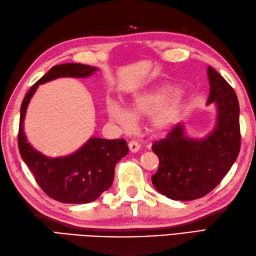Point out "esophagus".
I'll use <instances>...</instances> for the list:
<instances>
[{
  "instance_id": "obj_1",
  "label": "esophagus",
  "mask_w": 256,
  "mask_h": 256,
  "mask_svg": "<svg viewBox=\"0 0 256 256\" xmlns=\"http://www.w3.org/2000/svg\"><path fill=\"white\" fill-rule=\"evenodd\" d=\"M128 146H129V150H130V152H132V153L138 152L140 150V144L136 141H130L128 143Z\"/></svg>"
}]
</instances>
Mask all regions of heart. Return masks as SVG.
I'll return each instance as SVG.
<instances>
[{
    "label": "heart",
    "mask_w": 256,
    "mask_h": 256,
    "mask_svg": "<svg viewBox=\"0 0 256 256\" xmlns=\"http://www.w3.org/2000/svg\"><path fill=\"white\" fill-rule=\"evenodd\" d=\"M177 90L172 86H163L158 90L142 93L132 98L129 110L115 101L108 102V113L113 122L128 128L134 124V118L153 115L152 124L155 129L164 130L175 124L182 112V101L176 94Z\"/></svg>",
    "instance_id": "obj_1"
}]
</instances>
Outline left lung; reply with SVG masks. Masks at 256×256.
Masks as SVG:
<instances>
[{
  "instance_id": "1",
  "label": "left lung",
  "mask_w": 256,
  "mask_h": 256,
  "mask_svg": "<svg viewBox=\"0 0 256 256\" xmlns=\"http://www.w3.org/2000/svg\"><path fill=\"white\" fill-rule=\"evenodd\" d=\"M208 104L215 103L217 108L213 132L203 139H191L184 134V124H177L152 146L160 160L153 186L172 200L191 201L206 196L227 175L240 151L238 98L213 67L208 66Z\"/></svg>"
}]
</instances>
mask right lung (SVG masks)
<instances>
[{
    "label": "right lung",
    "instance_id": "obj_1",
    "mask_svg": "<svg viewBox=\"0 0 256 256\" xmlns=\"http://www.w3.org/2000/svg\"><path fill=\"white\" fill-rule=\"evenodd\" d=\"M98 68L66 63L53 66L31 86L20 108L18 148L36 182L46 194L62 203L84 204L96 201L110 188L115 166L129 152L126 140L90 138L78 151L64 158H48L36 151L24 136V120L30 98L39 84L60 77H88Z\"/></svg>",
    "mask_w": 256,
    "mask_h": 256
}]
</instances>
